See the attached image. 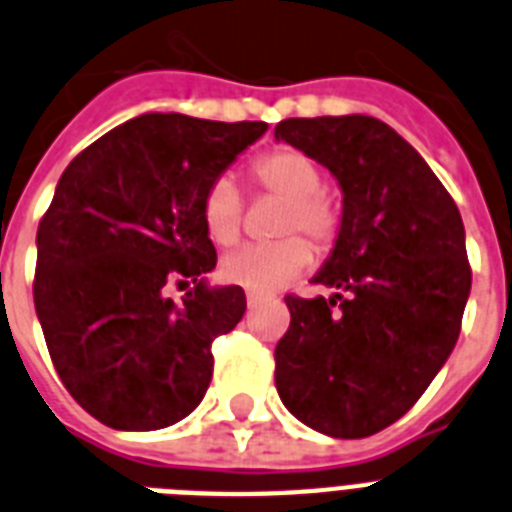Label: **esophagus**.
<instances>
[{"instance_id": "esophagus-1", "label": "esophagus", "mask_w": 512, "mask_h": 512, "mask_svg": "<svg viewBox=\"0 0 512 512\" xmlns=\"http://www.w3.org/2000/svg\"><path fill=\"white\" fill-rule=\"evenodd\" d=\"M260 302H263V297H260V294H255V292H249V294H247V305H249V307L260 305Z\"/></svg>"}]
</instances>
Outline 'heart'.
Segmentation results:
<instances>
[{"mask_svg": "<svg viewBox=\"0 0 512 512\" xmlns=\"http://www.w3.org/2000/svg\"><path fill=\"white\" fill-rule=\"evenodd\" d=\"M255 189L286 199L276 234L289 237L270 244H247L223 257L220 276L249 292H276L313 263V249L297 234H305L318 249L334 247L342 231V207L326 189L313 157L292 147L270 149L249 165ZM199 220L215 247H231L244 223V197L228 176L215 178L199 199Z\"/></svg>", "mask_w": 512, "mask_h": 512, "instance_id": "b5f03b06", "label": "heart"}]
</instances>
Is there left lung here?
Returning <instances> with one entry per match:
<instances>
[{
    "instance_id": "1",
    "label": "left lung",
    "mask_w": 512,
    "mask_h": 512,
    "mask_svg": "<svg viewBox=\"0 0 512 512\" xmlns=\"http://www.w3.org/2000/svg\"><path fill=\"white\" fill-rule=\"evenodd\" d=\"M276 139L326 165L344 194L342 231L313 278L334 294L284 297L292 323L276 344L278 397L310 429L363 439L400 421L458 342L471 292L463 218L381 120L289 118Z\"/></svg>"
}]
</instances>
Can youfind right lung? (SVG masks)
<instances>
[{"label": "right lung", "instance_id": "1", "mask_svg": "<svg viewBox=\"0 0 512 512\" xmlns=\"http://www.w3.org/2000/svg\"><path fill=\"white\" fill-rule=\"evenodd\" d=\"M265 123L149 112L70 162L36 234L33 302L54 371L110 429L173 426L202 402L213 342L242 321V286L210 289L199 199ZM170 283H194L185 302Z\"/></svg>", "mask_w": 512, "mask_h": 512}]
</instances>
